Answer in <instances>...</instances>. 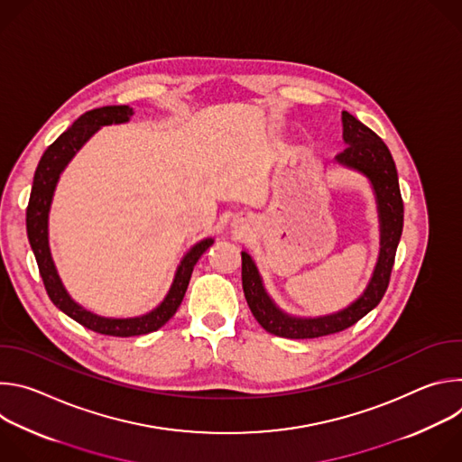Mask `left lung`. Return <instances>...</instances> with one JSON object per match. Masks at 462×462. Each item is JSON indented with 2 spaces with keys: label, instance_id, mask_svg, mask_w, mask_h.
I'll use <instances>...</instances> for the list:
<instances>
[{
  "label": "left lung",
  "instance_id": "left-lung-1",
  "mask_svg": "<svg viewBox=\"0 0 462 462\" xmlns=\"http://www.w3.org/2000/svg\"><path fill=\"white\" fill-rule=\"evenodd\" d=\"M344 143L346 150L335 157L340 166L355 170L367 177L371 182L378 223H380V252L373 276L364 292L346 309L325 316H292L282 310L269 296L263 278L255 267V261L248 252H241V280L246 303L267 333L282 338H318L344 331L355 325L369 310H373L387 291L389 276L394 263V254L402 236L404 226V203L399 188L397 166L383 144V141L365 124L351 113L342 111Z\"/></svg>",
  "mask_w": 462,
  "mask_h": 462
}]
</instances>
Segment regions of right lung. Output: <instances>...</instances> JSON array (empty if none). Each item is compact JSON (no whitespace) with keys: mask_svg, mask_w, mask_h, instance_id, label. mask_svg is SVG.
<instances>
[{"mask_svg":"<svg viewBox=\"0 0 462 462\" xmlns=\"http://www.w3.org/2000/svg\"><path fill=\"white\" fill-rule=\"evenodd\" d=\"M131 116H134V107L106 106V107L91 109L84 113L79 120H75L73 125L68 131H63V134L42 155L38 168L34 171L31 199L27 207V237L34 252L40 276L43 280V285L51 301L61 312H65L80 325L91 328V331L107 335V337H122V338L153 333L177 312L184 298V292L188 289L195 263L199 261V257L214 245L212 237L195 243L180 259V265L175 271L173 283L168 294L164 296V300L155 309H152L143 316H134V318L100 316L88 310L80 303H77L69 296V292L65 291L58 276V271L54 267L51 246H49V212H51L52 195H54L58 179L65 170V166H68L71 159L77 155V152L97 134L102 125L124 124Z\"/></svg>","mask_w":462,"mask_h":462,"instance_id":"obj_1","label":"right lung"}]
</instances>
